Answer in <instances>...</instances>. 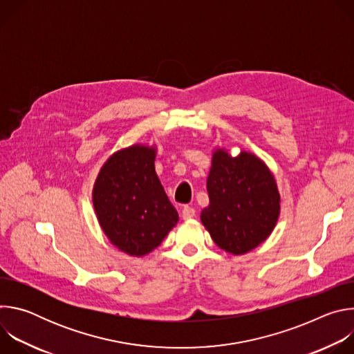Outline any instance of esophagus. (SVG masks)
<instances>
[{
	"label": "esophagus",
	"instance_id": "esophagus-1",
	"mask_svg": "<svg viewBox=\"0 0 354 354\" xmlns=\"http://www.w3.org/2000/svg\"><path fill=\"white\" fill-rule=\"evenodd\" d=\"M196 216V210L193 209V207H190V206H185L183 207V210H182V217L185 218V220H190V218H193Z\"/></svg>",
	"mask_w": 354,
	"mask_h": 354
}]
</instances>
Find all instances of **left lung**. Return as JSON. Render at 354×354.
<instances>
[{
    "label": "left lung",
    "mask_w": 354,
    "mask_h": 354,
    "mask_svg": "<svg viewBox=\"0 0 354 354\" xmlns=\"http://www.w3.org/2000/svg\"><path fill=\"white\" fill-rule=\"evenodd\" d=\"M207 192L210 205L200 218L216 245L228 254L243 255L272 234L280 214V194L273 175L257 156L242 151L231 157L217 149Z\"/></svg>",
    "instance_id": "obj_1"
}]
</instances>
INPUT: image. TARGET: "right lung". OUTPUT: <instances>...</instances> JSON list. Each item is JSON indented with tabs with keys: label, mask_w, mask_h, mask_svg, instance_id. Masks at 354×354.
I'll return each instance as SVG.
<instances>
[{
	"label": "right lung",
	"mask_w": 354,
	"mask_h": 354,
	"mask_svg": "<svg viewBox=\"0 0 354 354\" xmlns=\"http://www.w3.org/2000/svg\"><path fill=\"white\" fill-rule=\"evenodd\" d=\"M156 148L131 145L100 169L92 193L97 221L111 242L131 257L156 249L178 223L154 168Z\"/></svg>",
	"instance_id": "add662e5"
}]
</instances>
